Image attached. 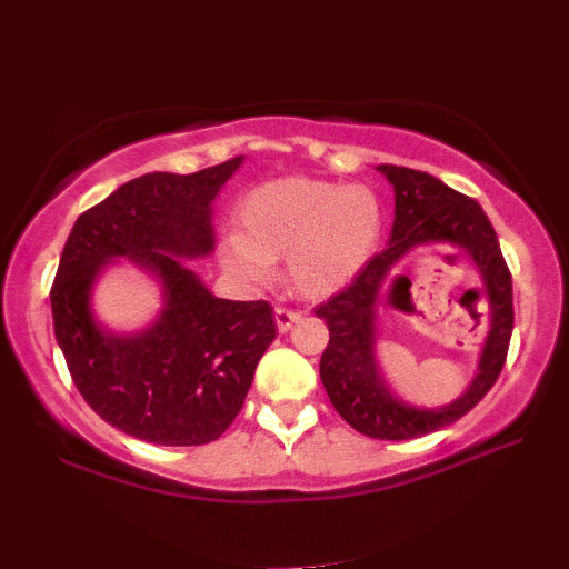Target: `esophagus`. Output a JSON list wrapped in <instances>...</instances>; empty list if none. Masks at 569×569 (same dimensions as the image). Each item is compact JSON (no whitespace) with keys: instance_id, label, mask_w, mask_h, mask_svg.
I'll use <instances>...</instances> for the list:
<instances>
[{"instance_id":"obj_1","label":"esophagus","mask_w":569,"mask_h":569,"mask_svg":"<svg viewBox=\"0 0 569 569\" xmlns=\"http://www.w3.org/2000/svg\"><path fill=\"white\" fill-rule=\"evenodd\" d=\"M302 319V312H295V309H284V307H277L274 309V321H277V329L282 331H289L292 329V325H297V321Z\"/></svg>"}]
</instances>
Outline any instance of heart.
<instances>
[{"label": "heart", "mask_w": 569, "mask_h": 569, "mask_svg": "<svg viewBox=\"0 0 569 569\" xmlns=\"http://www.w3.org/2000/svg\"><path fill=\"white\" fill-rule=\"evenodd\" d=\"M240 232L220 244L224 270L264 284L284 257L295 292L325 299L349 287L379 248L383 210L367 186L292 176L257 186L238 210Z\"/></svg>", "instance_id": "b5f03b06"}]
</instances>
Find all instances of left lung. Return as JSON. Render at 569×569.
<instances>
[{"label": "left lung", "instance_id": "1", "mask_svg": "<svg viewBox=\"0 0 569 569\" xmlns=\"http://www.w3.org/2000/svg\"><path fill=\"white\" fill-rule=\"evenodd\" d=\"M393 188L389 248L371 257L347 289L315 309L329 327L319 377L337 413L359 433L381 441H409L466 416L498 381L512 335V280L498 234L483 208L421 170L379 166ZM421 243H456L475 260L489 299V335L479 371L456 402L438 410L406 405L385 386L376 361L378 305L385 282L402 257Z\"/></svg>", "mask_w": 569, "mask_h": 569}]
</instances>
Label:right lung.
Masks as SVG:
<instances>
[{
    "label": "right lung",
    "instance_id": "obj_1",
    "mask_svg": "<svg viewBox=\"0 0 569 569\" xmlns=\"http://www.w3.org/2000/svg\"><path fill=\"white\" fill-rule=\"evenodd\" d=\"M242 156L190 176L128 180L73 222L51 287L53 335L71 379L106 423L158 446H202L240 413L272 345V307L220 299L186 267L216 248L212 200ZM116 259L164 287L156 322L131 336L98 325L90 295Z\"/></svg>",
    "mask_w": 569,
    "mask_h": 569
}]
</instances>
